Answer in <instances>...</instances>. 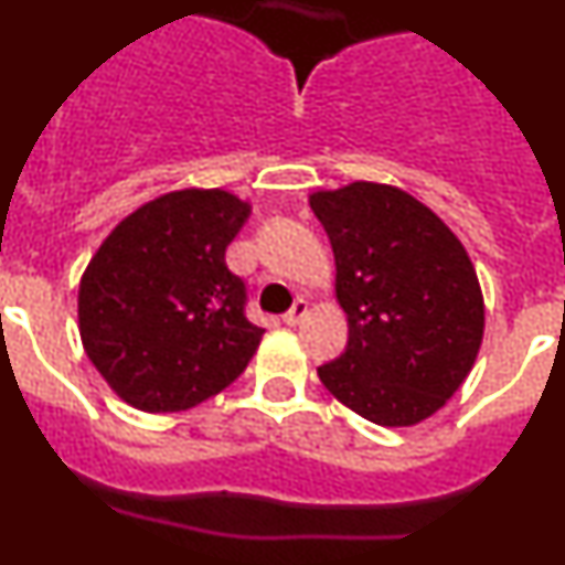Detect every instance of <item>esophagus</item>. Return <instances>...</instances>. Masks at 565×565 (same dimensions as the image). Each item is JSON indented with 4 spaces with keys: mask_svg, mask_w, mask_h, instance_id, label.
<instances>
[{
    "mask_svg": "<svg viewBox=\"0 0 565 565\" xmlns=\"http://www.w3.org/2000/svg\"><path fill=\"white\" fill-rule=\"evenodd\" d=\"M306 317H309V303H306L303 298H298L292 303V309H289L287 315H284V322H287V324H300Z\"/></svg>",
    "mask_w": 565,
    "mask_h": 565,
    "instance_id": "esophagus-1",
    "label": "esophagus"
}]
</instances>
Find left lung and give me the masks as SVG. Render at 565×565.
Masks as SVG:
<instances>
[{
	"label": "left lung",
	"instance_id": "1",
	"mask_svg": "<svg viewBox=\"0 0 565 565\" xmlns=\"http://www.w3.org/2000/svg\"><path fill=\"white\" fill-rule=\"evenodd\" d=\"M350 339L322 385L380 426L435 415L476 363L483 298L467 250L426 204L380 182L317 191Z\"/></svg>",
	"mask_w": 565,
	"mask_h": 565
}]
</instances>
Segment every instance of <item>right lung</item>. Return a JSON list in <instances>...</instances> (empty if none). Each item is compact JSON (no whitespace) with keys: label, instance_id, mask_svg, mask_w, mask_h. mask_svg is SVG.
Wrapping results in <instances>:
<instances>
[{"label":"right lung","instance_id":"right-lung-1","mask_svg":"<svg viewBox=\"0 0 565 565\" xmlns=\"http://www.w3.org/2000/svg\"><path fill=\"white\" fill-rule=\"evenodd\" d=\"M250 215L221 188H185L119 221L78 284L89 361L122 402L180 413L235 383L265 330L226 246Z\"/></svg>","mask_w":565,"mask_h":565}]
</instances>
